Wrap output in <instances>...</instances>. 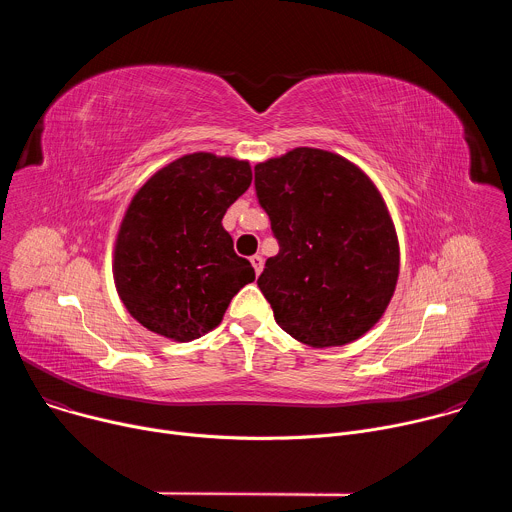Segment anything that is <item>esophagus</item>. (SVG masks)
Returning a JSON list of instances; mask_svg holds the SVG:
<instances>
[{
  "label": "esophagus",
  "mask_w": 512,
  "mask_h": 512,
  "mask_svg": "<svg viewBox=\"0 0 512 512\" xmlns=\"http://www.w3.org/2000/svg\"><path fill=\"white\" fill-rule=\"evenodd\" d=\"M251 265H253L255 273L259 275V273L263 271V257H261V255H253V257H251Z\"/></svg>",
  "instance_id": "obj_1"
}]
</instances>
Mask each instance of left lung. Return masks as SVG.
<instances>
[{
    "instance_id": "1",
    "label": "left lung",
    "mask_w": 512,
    "mask_h": 512,
    "mask_svg": "<svg viewBox=\"0 0 512 512\" xmlns=\"http://www.w3.org/2000/svg\"><path fill=\"white\" fill-rule=\"evenodd\" d=\"M279 253L257 279L275 322L312 348L344 346L385 314L399 241L371 178L346 158L296 148L255 166Z\"/></svg>"
}]
</instances>
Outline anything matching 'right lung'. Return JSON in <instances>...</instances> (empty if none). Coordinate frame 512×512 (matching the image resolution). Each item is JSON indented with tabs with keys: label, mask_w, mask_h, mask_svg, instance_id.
<instances>
[{
	"label": "right lung",
	"mask_w": 512,
	"mask_h": 512,
	"mask_svg": "<svg viewBox=\"0 0 512 512\" xmlns=\"http://www.w3.org/2000/svg\"><path fill=\"white\" fill-rule=\"evenodd\" d=\"M249 162L198 152L158 170L121 221L113 277L127 312L176 342L221 324L255 269L233 249L227 208L251 186Z\"/></svg>",
	"instance_id": "1"
}]
</instances>
